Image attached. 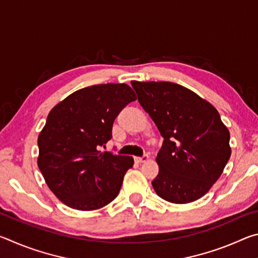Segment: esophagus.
I'll return each instance as SVG.
<instances>
[{
    "label": "esophagus",
    "instance_id": "esophagus-1",
    "mask_svg": "<svg viewBox=\"0 0 258 258\" xmlns=\"http://www.w3.org/2000/svg\"><path fill=\"white\" fill-rule=\"evenodd\" d=\"M148 159H149V157H148V155H145V156H142V157H135V158H134V160L137 161V163H139V164L146 163Z\"/></svg>",
    "mask_w": 258,
    "mask_h": 258
}]
</instances>
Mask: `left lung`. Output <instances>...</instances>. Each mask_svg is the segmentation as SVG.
Wrapping results in <instances>:
<instances>
[{"label":"left lung","mask_w":258,"mask_h":258,"mask_svg":"<svg viewBox=\"0 0 258 258\" xmlns=\"http://www.w3.org/2000/svg\"><path fill=\"white\" fill-rule=\"evenodd\" d=\"M138 100L155 121L163 147L151 182L160 198L189 204L209 191L231 156L230 132L206 100L171 82H131Z\"/></svg>","instance_id":"obj_1"}]
</instances>
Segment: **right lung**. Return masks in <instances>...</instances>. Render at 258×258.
Listing matches in <instances>:
<instances>
[{"label":"right lung","mask_w":258,"mask_h":258,"mask_svg":"<svg viewBox=\"0 0 258 258\" xmlns=\"http://www.w3.org/2000/svg\"><path fill=\"white\" fill-rule=\"evenodd\" d=\"M135 100L127 84L108 83L78 90L52 108L37 139V165L68 207L95 211L117 197L134 160L99 149L112 138L121 109Z\"/></svg>","instance_id":"1"}]
</instances>
